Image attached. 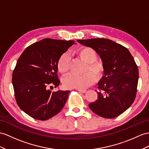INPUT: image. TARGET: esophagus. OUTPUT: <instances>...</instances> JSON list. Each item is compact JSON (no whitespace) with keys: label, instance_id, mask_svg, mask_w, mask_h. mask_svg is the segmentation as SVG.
Segmentation results:
<instances>
[{"label":"esophagus","instance_id":"esophagus-1","mask_svg":"<svg viewBox=\"0 0 149 149\" xmlns=\"http://www.w3.org/2000/svg\"><path fill=\"white\" fill-rule=\"evenodd\" d=\"M77 90L78 92H81V93H85L86 92V90H80V89H77Z\"/></svg>","mask_w":149,"mask_h":149}]
</instances>
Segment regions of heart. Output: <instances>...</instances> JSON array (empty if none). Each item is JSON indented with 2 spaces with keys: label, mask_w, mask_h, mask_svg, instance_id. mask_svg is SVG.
<instances>
[{
  "label": "heart",
  "mask_w": 149,
  "mask_h": 149,
  "mask_svg": "<svg viewBox=\"0 0 149 149\" xmlns=\"http://www.w3.org/2000/svg\"><path fill=\"white\" fill-rule=\"evenodd\" d=\"M77 53L82 60L87 63L85 71L90 70L91 72H86L81 75L70 74L63 79V82L65 88L81 90L93 84L95 78L99 79L102 78L104 72V67L102 63L96 61L97 54L91 47H81L77 50ZM69 63L70 58L67 54H63L57 61L58 71L61 74L66 73L69 69Z\"/></svg>",
  "instance_id": "b5f03b06"
}]
</instances>
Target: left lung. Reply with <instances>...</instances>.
<instances>
[{"instance_id": "obj_1", "label": "left lung", "mask_w": 149, "mask_h": 149, "mask_svg": "<svg viewBox=\"0 0 149 149\" xmlns=\"http://www.w3.org/2000/svg\"><path fill=\"white\" fill-rule=\"evenodd\" d=\"M99 54L104 67V76L98 83V98L88 106L94 113L112 119L123 113L136 97L139 69L126 47L106 38L78 40Z\"/></svg>"}]
</instances>
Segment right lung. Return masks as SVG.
I'll return each instance as SVG.
<instances>
[{"mask_svg":"<svg viewBox=\"0 0 149 149\" xmlns=\"http://www.w3.org/2000/svg\"><path fill=\"white\" fill-rule=\"evenodd\" d=\"M75 42L44 38L26 48L17 61L12 83L16 102L31 118L45 121L63 109L70 91L51 92L59 85L57 63Z\"/></svg>","mask_w":149,"mask_h":149,"instance_id":"1","label":"right lung"}]
</instances>
